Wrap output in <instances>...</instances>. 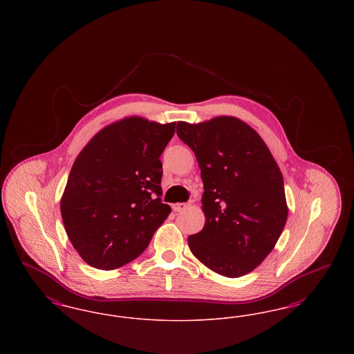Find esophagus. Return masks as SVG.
Wrapping results in <instances>:
<instances>
[{
    "label": "esophagus",
    "mask_w": 354,
    "mask_h": 354,
    "mask_svg": "<svg viewBox=\"0 0 354 354\" xmlns=\"http://www.w3.org/2000/svg\"><path fill=\"white\" fill-rule=\"evenodd\" d=\"M187 207H188L187 203H175V204H172V209L175 212H182V211H185Z\"/></svg>",
    "instance_id": "obj_1"
}]
</instances>
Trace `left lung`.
<instances>
[{
	"label": "left lung",
	"instance_id": "obj_1",
	"mask_svg": "<svg viewBox=\"0 0 354 354\" xmlns=\"http://www.w3.org/2000/svg\"><path fill=\"white\" fill-rule=\"evenodd\" d=\"M176 134L195 152L204 185L205 223L188 236L191 252L225 277L252 272L274 248L288 218L283 175L270 149L235 117L178 122Z\"/></svg>",
	"mask_w": 354,
	"mask_h": 354
}]
</instances>
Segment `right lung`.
<instances>
[{"label":"right lung","mask_w":354,"mask_h":354,"mask_svg":"<svg viewBox=\"0 0 354 354\" xmlns=\"http://www.w3.org/2000/svg\"><path fill=\"white\" fill-rule=\"evenodd\" d=\"M174 133L175 122L130 117L102 129L77 156L61 215L88 266L110 270L133 261L167 219L171 207L160 199L159 158Z\"/></svg>","instance_id":"obj_1"}]
</instances>
